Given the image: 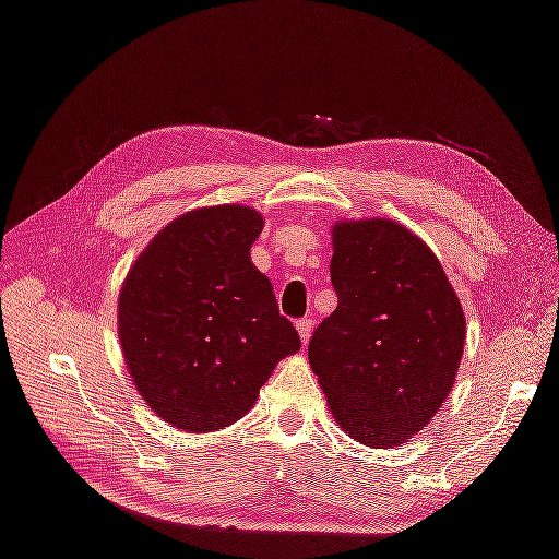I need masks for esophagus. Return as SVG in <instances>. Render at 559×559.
<instances>
[{
  "label": "esophagus",
  "mask_w": 559,
  "mask_h": 559,
  "mask_svg": "<svg viewBox=\"0 0 559 559\" xmlns=\"http://www.w3.org/2000/svg\"><path fill=\"white\" fill-rule=\"evenodd\" d=\"M296 328H298L300 341H304V343L311 341V333H313V318H300V321L296 323Z\"/></svg>",
  "instance_id": "esophagus-1"
}]
</instances>
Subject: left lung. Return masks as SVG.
<instances>
[{
	"label": "left lung",
	"instance_id": "1",
	"mask_svg": "<svg viewBox=\"0 0 559 559\" xmlns=\"http://www.w3.org/2000/svg\"><path fill=\"white\" fill-rule=\"evenodd\" d=\"M331 236L338 308L316 328L308 360L353 440L397 448L453 391L463 306L438 255L397 221H335Z\"/></svg>",
	"mask_w": 559,
	"mask_h": 559
}]
</instances>
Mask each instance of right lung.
<instances>
[{
  "mask_svg": "<svg viewBox=\"0 0 559 559\" xmlns=\"http://www.w3.org/2000/svg\"><path fill=\"white\" fill-rule=\"evenodd\" d=\"M263 224L243 203L186 211L121 283L117 325L129 378L141 401L183 432L241 420L276 362L300 350L271 281L251 263Z\"/></svg>",
  "mask_w": 559,
  "mask_h": 559,
  "instance_id": "add662e5",
  "label": "right lung"
}]
</instances>
